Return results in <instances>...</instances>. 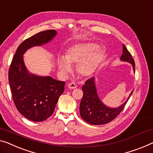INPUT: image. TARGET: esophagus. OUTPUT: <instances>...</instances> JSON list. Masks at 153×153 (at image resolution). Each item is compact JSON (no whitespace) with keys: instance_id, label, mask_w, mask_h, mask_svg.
Returning a JSON list of instances; mask_svg holds the SVG:
<instances>
[{"instance_id":"obj_1","label":"esophagus","mask_w":153,"mask_h":153,"mask_svg":"<svg viewBox=\"0 0 153 153\" xmlns=\"http://www.w3.org/2000/svg\"><path fill=\"white\" fill-rule=\"evenodd\" d=\"M68 87L71 88V89H74V88H76L77 87V85L76 84V83L71 82L68 84Z\"/></svg>"}]
</instances>
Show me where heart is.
<instances>
[{"mask_svg": "<svg viewBox=\"0 0 153 153\" xmlns=\"http://www.w3.org/2000/svg\"><path fill=\"white\" fill-rule=\"evenodd\" d=\"M98 45L95 43H79L69 49L64 56L59 57L58 65L61 71L67 73L71 69L70 65L77 63L76 69L83 77L93 74L98 67L104 58V52L97 49Z\"/></svg>", "mask_w": 153, "mask_h": 153, "instance_id": "heart-1", "label": "heart"}]
</instances>
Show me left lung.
Segmentation results:
<instances>
[{
    "instance_id": "obj_1",
    "label": "left lung",
    "mask_w": 153,
    "mask_h": 153,
    "mask_svg": "<svg viewBox=\"0 0 153 153\" xmlns=\"http://www.w3.org/2000/svg\"><path fill=\"white\" fill-rule=\"evenodd\" d=\"M120 60L131 63L135 71V61L124 45H123V53L121 56ZM82 89L83 91V97L79 104V113L81 117L85 122L93 125L105 124L117 117L124 109L133 92V91H132L128 98L122 105L113 108L107 107L100 101L95 85L94 77L87 79Z\"/></svg>"
}]
</instances>
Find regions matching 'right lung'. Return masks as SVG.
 Returning <instances> with one entry per match:
<instances>
[{"label":"right lung","instance_id":"add662e5","mask_svg":"<svg viewBox=\"0 0 153 153\" xmlns=\"http://www.w3.org/2000/svg\"><path fill=\"white\" fill-rule=\"evenodd\" d=\"M56 33V30L50 29L24 40L18 47L9 69V83L15 106L24 117L33 122H42L53 114L65 91V82L29 74L22 55L29 48L49 42Z\"/></svg>","mask_w":153,"mask_h":153}]
</instances>
